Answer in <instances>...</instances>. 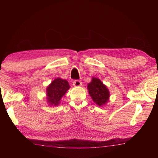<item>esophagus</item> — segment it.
Wrapping results in <instances>:
<instances>
[{
    "label": "esophagus",
    "mask_w": 158,
    "mask_h": 158,
    "mask_svg": "<svg viewBox=\"0 0 158 158\" xmlns=\"http://www.w3.org/2000/svg\"><path fill=\"white\" fill-rule=\"evenodd\" d=\"M73 85L75 87L81 86V85H82V82L81 81H79V80H75V81H74V82H73Z\"/></svg>",
    "instance_id": "obj_1"
}]
</instances>
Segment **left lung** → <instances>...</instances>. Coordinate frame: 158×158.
<instances>
[{"label": "left lung", "mask_w": 158, "mask_h": 158, "mask_svg": "<svg viewBox=\"0 0 158 158\" xmlns=\"http://www.w3.org/2000/svg\"><path fill=\"white\" fill-rule=\"evenodd\" d=\"M87 89L93 101L98 106H102L109 102L110 93L100 79L93 77L91 81L87 84Z\"/></svg>", "instance_id": "left-lung-1"}]
</instances>
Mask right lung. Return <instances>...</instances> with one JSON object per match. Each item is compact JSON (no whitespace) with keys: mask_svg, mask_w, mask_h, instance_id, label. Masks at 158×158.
I'll list each match as a JSON object with an SVG mask.
<instances>
[{"mask_svg":"<svg viewBox=\"0 0 158 158\" xmlns=\"http://www.w3.org/2000/svg\"><path fill=\"white\" fill-rule=\"evenodd\" d=\"M68 81L61 78L55 79L48 85L47 92V102L51 106H57L60 103V100L69 89Z\"/></svg>","mask_w":158,"mask_h":158,"instance_id":"obj_1","label":"right lung"}]
</instances>
